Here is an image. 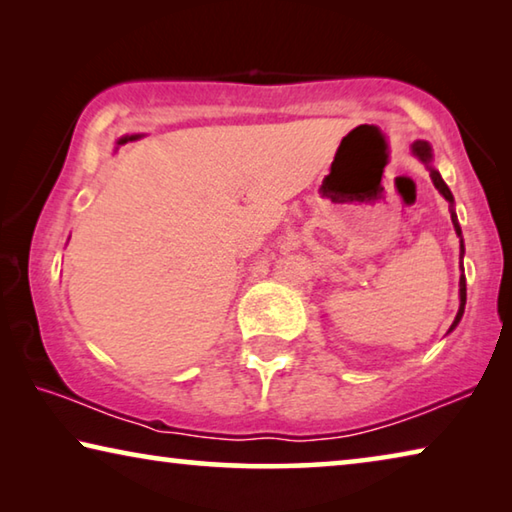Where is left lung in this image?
I'll return each mask as SVG.
<instances>
[{
  "mask_svg": "<svg viewBox=\"0 0 512 512\" xmlns=\"http://www.w3.org/2000/svg\"><path fill=\"white\" fill-rule=\"evenodd\" d=\"M413 155L415 158H418L420 162H424L427 164V169H429V176H431V180H433V185H436V189L440 194H443L447 201H449V205H452V223H454V230H456V235L458 237H463L461 235V225H458V219H456V212H454V196H452V192H449V187L445 185V180H443V176H440V173L431 167V160H433V155H431V146H429V142H413ZM463 255H465V248H463V239H461V259H463ZM458 291H461V307H458V314H456V318H454V323H452V327H449V332H452V329L461 323V318H463V311H465V300H467V289H465V275H461V284H458Z\"/></svg>",
  "mask_w": 512,
  "mask_h": 512,
  "instance_id": "1",
  "label": "left lung"
}]
</instances>
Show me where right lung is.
I'll use <instances>...</instances> for the list:
<instances>
[{
  "instance_id": "obj_1",
  "label": "right lung",
  "mask_w": 512,
  "mask_h": 512,
  "mask_svg": "<svg viewBox=\"0 0 512 512\" xmlns=\"http://www.w3.org/2000/svg\"><path fill=\"white\" fill-rule=\"evenodd\" d=\"M137 137H140V135H131V137H121V140H119L117 144H126L128 140H137Z\"/></svg>"
}]
</instances>
